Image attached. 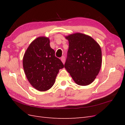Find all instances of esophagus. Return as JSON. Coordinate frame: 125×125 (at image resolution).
Wrapping results in <instances>:
<instances>
[{"instance_id":"1","label":"esophagus","mask_w":125,"mask_h":125,"mask_svg":"<svg viewBox=\"0 0 125 125\" xmlns=\"http://www.w3.org/2000/svg\"><path fill=\"white\" fill-rule=\"evenodd\" d=\"M61 61H62V62H63V64L65 63V57L64 56H62V57L61 58Z\"/></svg>"}]
</instances>
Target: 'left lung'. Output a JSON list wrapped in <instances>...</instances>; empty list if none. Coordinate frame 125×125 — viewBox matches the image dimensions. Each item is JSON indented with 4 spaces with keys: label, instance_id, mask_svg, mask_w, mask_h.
<instances>
[{
    "label": "left lung",
    "instance_id": "left-lung-1",
    "mask_svg": "<svg viewBox=\"0 0 125 125\" xmlns=\"http://www.w3.org/2000/svg\"><path fill=\"white\" fill-rule=\"evenodd\" d=\"M69 49L64 67L79 85L92 83L99 73L102 62V50L91 36L75 33L66 36Z\"/></svg>",
    "mask_w": 125,
    "mask_h": 125
}]
</instances>
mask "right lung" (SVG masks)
Returning a JSON list of instances; mask_svg holds the SVG:
<instances>
[{
    "mask_svg": "<svg viewBox=\"0 0 125 125\" xmlns=\"http://www.w3.org/2000/svg\"><path fill=\"white\" fill-rule=\"evenodd\" d=\"M49 43V38L39 37L30 44L23 58L26 77L31 85L40 91L51 88L59 70L64 68Z\"/></svg>",
    "mask_w": 125,
    "mask_h": 125,
    "instance_id": "1",
    "label": "right lung"
}]
</instances>
